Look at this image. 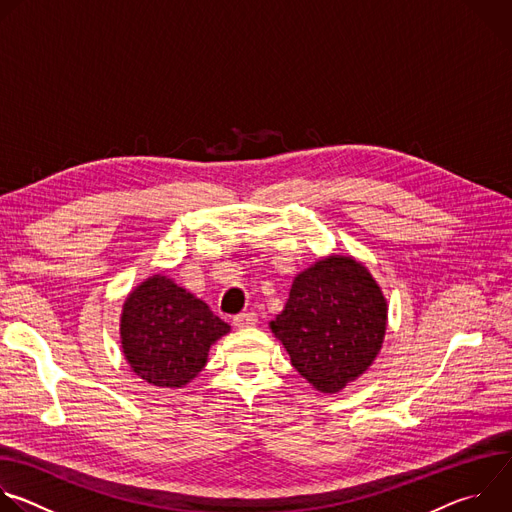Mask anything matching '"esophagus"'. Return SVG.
Instances as JSON below:
<instances>
[{
  "instance_id": "esophagus-1",
  "label": "esophagus",
  "mask_w": 512,
  "mask_h": 512,
  "mask_svg": "<svg viewBox=\"0 0 512 512\" xmlns=\"http://www.w3.org/2000/svg\"><path fill=\"white\" fill-rule=\"evenodd\" d=\"M233 324H235L237 328H251V326L257 324V314H255V312L237 314V316L233 318Z\"/></svg>"
}]
</instances>
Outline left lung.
Masks as SVG:
<instances>
[{
	"label": "left lung",
	"instance_id": "1",
	"mask_svg": "<svg viewBox=\"0 0 512 512\" xmlns=\"http://www.w3.org/2000/svg\"><path fill=\"white\" fill-rule=\"evenodd\" d=\"M387 302L371 273L332 255L294 279L285 310L271 322L291 364L322 393L367 371L381 350Z\"/></svg>",
	"mask_w": 512,
	"mask_h": 512
}]
</instances>
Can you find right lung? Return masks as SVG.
Listing matches in <instances>:
<instances>
[{"label":"right lung","instance_id":"add662e5","mask_svg":"<svg viewBox=\"0 0 512 512\" xmlns=\"http://www.w3.org/2000/svg\"><path fill=\"white\" fill-rule=\"evenodd\" d=\"M231 326L164 275L143 281L127 298L121 344L137 377L156 387H182L206 364L210 344Z\"/></svg>","mask_w":512,"mask_h":512}]
</instances>
